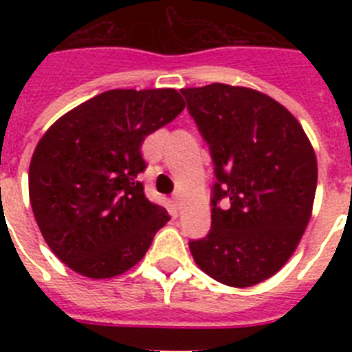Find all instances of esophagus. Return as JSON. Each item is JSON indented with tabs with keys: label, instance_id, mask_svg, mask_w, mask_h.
<instances>
[{
	"label": "esophagus",
	"instance_id": "obj_1",
	"mask_svg": "<svg viewBox=\"0 0 352 352\" xmlns=\"http://www.w3.org/2000/svg\"><path fill=\"white\" fill-rule=\"evenodd\" d=\"M179 197H182V195H179V192H174V194H173V201H174V203H176V206H178V204H179Z\"/></svg>",
	"mask_w": 352,
	"mask_h": 352
}]
</instances>
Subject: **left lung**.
<instances>
[{"mask_svg": "<svg viewBox=\"0 0 352 352\" xmlns=\"http://www.w3.org/2000/svg\"><path fill=\"white\" fill-rule=\"evenodd\" d=\"M182 93L217 176L211 229L188 243L192 257L220 284L250 287L300 243L316 197V153L300 121L257 89L213 82Z\"/></svg>", "mask_w": 352, "mask_h": 352, "instance_id": "8db88e82", "label": "left lung"}]
</instances>
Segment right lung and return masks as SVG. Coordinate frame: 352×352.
Listing matches in <instances>:
<instances>
[{
  "instance_id": "obj_1",
  "label": "right lung",
  "mask_w": 352,
  "mask_h": 352,
  "mask_svg": "<svg viewBox=\"0 0 352 352\" xmlns=\"http://www.w3.org/2000/svg\"><path fill=\"white\" fill-rule=\"evenodd\" d=\"M185 109L173 88L111 89L68 111L31 157L30 201L45 243L88 278L129 272L169 222L144 195L141 146Z\"/></svg>"
}]
</instances>
